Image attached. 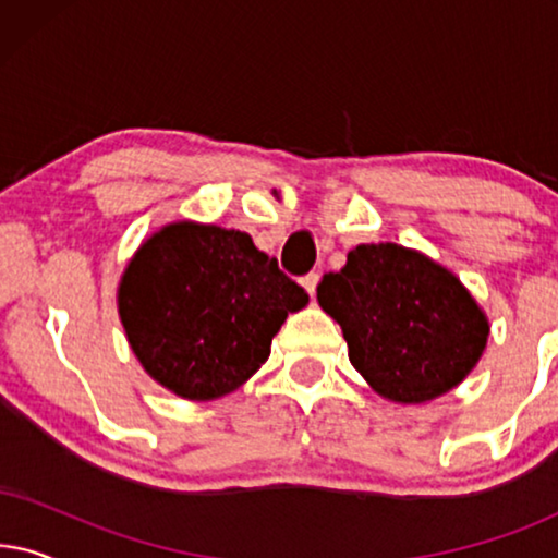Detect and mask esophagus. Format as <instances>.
Returning a JSON list of instances; mask_svg holds the SVG:
<instances>
[{"instance_id": "esophagus-1", "label": "esophagus", "mask_w": 558, "mask_h": 558, "mask_svg": "<svg viewBox=\"0 0 558 558\" xmlns=\"http://www.w3.org/2000/svg\"><path fill=\"white\" fill-rule=\"evenodd\" d=\"M317 281H319V274H317V271H310L307 277H302V287L307 289L310 296L315 294V289H317Z\"/></svg>"}]
</instances>
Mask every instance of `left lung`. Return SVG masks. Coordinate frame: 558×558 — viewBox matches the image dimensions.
<instances>
[{
  "label": "left lung",
  "mask_w": 558,
  "mask_h": 558,
  "mask_svg": "<svg viewBox=\"0 0 558 558\" xmlns=\"http://www.w3.org/2000/svg\"><path fill=\"white\" fill-rule=\"evenodd\" d=\"M317 302L342 327L355 371L399 403L454 388L475 368L490 332L452 271L396 243L355 246L340 271L319 281Z\"/></svg>",
  "instance_id": "8db88e82"
}]
</instances>
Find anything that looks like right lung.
Instances as JSON below:
<instances>
[{
	"label": "right lung",
	"instance_id": "right-lung-1",
	"mask_svg": "<svg viewBox=\"0 0 558 558\" xmlns=\"http://www.w3.org/2000/svg\"><path fill=\"white\" fill-rule=\"evenodd\" d=\"M307 302L248 233L187 220L151 235L119 287L134 355L157 384L190 401L246 384L289 312Z\"/></svg>",
	"mask_w": 558,
	"mask_h": 558
}]
</instances>
